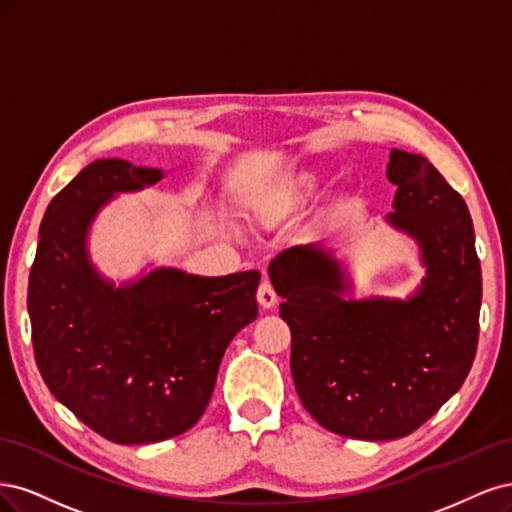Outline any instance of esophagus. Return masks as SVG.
I'll list each match as a JSON object with an SVG mask.
<instances>
[{
	"instance_id": "obj_1",
	"label": "esophagus",
	"mask_w": 512,
	"mask_h": 512,
	"mask_svg": "<svg viewBox=\"0 0 512 512\" xmlns=\"http://www.w3.org/2000/svg\"><path fill=\"white\" fill-rule=\"evenodd\" d=\"M257 300H259L261 308H272L276 304V291L268 278L261 280L259 291H257Z\"/></svg>"
}]
</instances>
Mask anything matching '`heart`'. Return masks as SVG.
Returning a JSON list of instances; mask_svg holds the SVG:
<instances>
[{
  "mask_svg": "<svg viewBox=\"0 0 512 512\" xmlns=\"http://www.w3.org/2000/svg\"><path fill=\"white\" fill-rule=\"evenodd\" d=\"M321 193V185L315 176H304L291 183L287 189L272 193V195H261L257 200L249 204L251 219L259 225H276L283 221L289 212L300 208L302 204H308L310 200Z\"/></svg>",
  "mask_w": 512,
  "mask_h": 512,
  "instance_id": "obj_1",
  "label": "heart"
}]
</instances>
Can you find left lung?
<instances>
[{"instance_id": "8db88e82", "label": "left lung", "mask_w": 512, "mask_h": 512, "mask_svg": "<svg viewBox=\"0 0 512 512\" xmlns=\"http://www.w3.org/2000/svg\"><path fill=\"white\" fill-rule=\"evenodd\" d=\"M398 185L387 221L415 238L427 276L408 300H344L351 289L321 244L278 253L270 280L285 302L291 374L325 430L357 440L412 434L464 385L478 344L483 283L468 206L430 161L393 148Z\"/></svg>"}]
</instances>
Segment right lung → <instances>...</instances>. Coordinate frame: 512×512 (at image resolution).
Instances as JSON below:
<instances>
[{
    "mask_svg": "<svg viewBox=\"0 0 512 512\" xmlns=\"http://www.w3.org/2000/svg\"><path fill=\"white\" fill-rule=\"evenodd\" d=\"M163 172L97 159L48 204L29 274L36 364L55 398L117 444L187 432L204 415L227 344L257 319V270L193 276L157 268L114 289L91 266L87 234L114 193Z\"/></svg>",
    "mask_w": 512,
    "mask_h": 512,
    "instance_id": "add662e5",
    "label": "right lung"
}]
</instances>
